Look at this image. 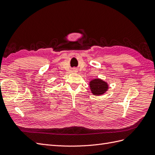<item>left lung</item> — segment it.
Masks as SVG:
<instances>
[{"mask_svg":"<svg viewBox=\"0 0 155 155\" xmlns=\"http://www.w3.org/2000/svg\"><path fill=\"white\" fill-rule=\"evenodd\" d=\"M92 93L95 96L102 95L108 90V84L100 79H94L89 83Z\"/></svg>","mask_w":155,"mask_h":155,"instance_id":"1","label":"left lung"}]
</instances>
